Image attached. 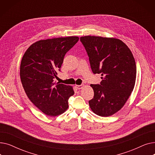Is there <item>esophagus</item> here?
I'll return each mask as SVG.
<instances>
[{
  "label": "esophagus",
  "instance_id": "1",
  "mask_svg": "<svg viewBox=\"0 0 155 155\" xmlns=\"http://www.w3.org/2000/svg\"><path fill=\"white\" fill-rule=\"evenodd\" d=\"M75 87H76V88H78V89H82V88H84V85H83V84H81V85H76Z\"/></svg>",
  "mask_w": 155,
  "mask_h": 155
}]
</instances>
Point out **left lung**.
Listing matches in <instances>:
<instances>
[{"label":"left lung","mask_w":155,"mask_h":155,"mask_svg":"<svg viewBox=\"0 0 155 155\" xmlns=\"http://www.w3.org/2000/svg\"><path fill=\"white\" fill-rule=\"evenodd\" d=\"M94 74L101 73L100 84H91L94 96L88 101L97 115L108 117L118 112L134 87L136 62L132 52L121 40L86 36L80 38Z\"/></svg>","instance_id":"obj_1"}]
</instances>
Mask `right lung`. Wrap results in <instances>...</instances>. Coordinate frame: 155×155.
Returning a JSON list of instances; mask_svg holds the SVG:
<instances>
[{
    "instance_id": "1",
    "label": "right lung",
    "mask_w": 155,
    "mask_h": 155,
    "mask_svg": "<svg viewBox=\"0 0 155 155\" xmlns=\"http://www.w3.org/2000/svg\"><path fill=\"white\" fill-rule=\"evenodd\" d=\"M79 39L77 36L39 40L31 45L21 63V80L27 96L49 116H57L68 108L73 87L54 82L64 56Z\"/></svg>"
}]
</instances>
